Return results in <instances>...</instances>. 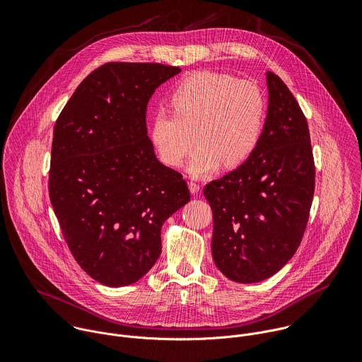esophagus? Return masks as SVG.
Segmentation results:
<instances>
[{
    "label": "esophagus",
    "mask_w": 362,
    "mask_h": 362,
    "mask_svg": "<svg viewBox=\"0 0 362 362\" xmlns=\"http://www.w3.org/2000/svg\"><path fill=\"white\" fill-rule=\"evenodd\" d=\"M189 189H190L192 194H197V193H199V190H200V185L192 180V182H189Z\"/></svg>",
    "instance_id": "esophagus-1"
}]
</instances>
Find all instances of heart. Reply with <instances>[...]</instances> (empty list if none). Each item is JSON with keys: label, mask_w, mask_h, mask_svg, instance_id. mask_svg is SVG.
<instances>
[{"label": "heart", "mask_w": 362, "mask_h": 362, "mask_svg": "<svg viewBox=\"0 0 362 362\" xmlns=\"http://www.w3.org/2000/svg\"><path fill=\"white\" fill-rule=\"evenodd\" d=\"M172 112L151 117L150 139L159 159L180 168L194 141L189 172L203 176L221 165H243L261 143L267 95L259 86L215 71H199L182 80L170 95Z\"/></svg>", "instance_id": "obj_1"}]
</instances>
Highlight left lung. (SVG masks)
<instances>
[{"instance_id": "8db88e82", "label": "left lung", "mask_w": 362, "mask_h": 362, "mask_svg": "<svg viewBox=\"0 0 362 362\" xmlns=\"http://www.w3.org/2000/svg\"><path fill=\"white\" fill-rule=\"evenodd\" d=\"M269 107L252 156L203 189L214 214L212 253L230 281L276 274L303 238L315 190L308 122L286 84L268 73Z\"/></svg>"}]
</instances>
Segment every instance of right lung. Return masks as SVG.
<instances>
[{"label": "right lung", "instance_id": "right-lung-1", "mask_svg": "<svg viewBox=\"0 0 362 362\" xmlns=\"http://www.w3.org/2000/svg\"><path fill=\"white\" fill-rule=\"evenodd\" d=\"M179 67L106 63L62 110L48 192L81 269L107 286L137 282L162 252L163 222L190 200L183 176L162 165L147 136V103Z\"/></svg>", "mask_w": 362, "mask_h": 362}]
</instances>
